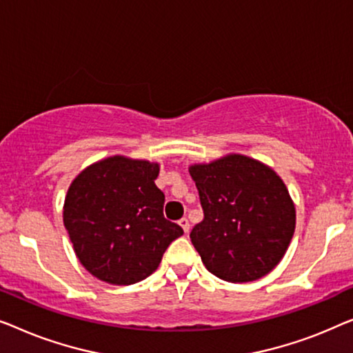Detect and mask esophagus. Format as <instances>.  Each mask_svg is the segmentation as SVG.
Listing matches in <instances>:
<instances>
[{
  "mask_svg": "<svg viewBox=\"0 0 353 353\" xmlns=\"http://www.w3.org/2000/svg\"><path fill=\"white\" fill-rule=\"evenodd\" d=\"M179 225H181L182 228H183V232H188V230H190V224H188V219H187V217H182V219L181 221H179Z\"/></svg>",
  "mask_w": 353,
  "mask_h": 353,
  "instance_id": "1",
  "label": "esophagus"
}]
</instances>
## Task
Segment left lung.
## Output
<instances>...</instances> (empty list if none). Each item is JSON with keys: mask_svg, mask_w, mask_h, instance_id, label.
Wrapping results in <instances>:
<instances>
[{"mask_svg": "<svg viewBox=\"0 0 353 353\" xmlns=\"http://www.w3.org/2000/svg\"><path fill=\"white\" fill-rule=\"evenodd\" d=\"M188 172L205 212L190 238L206 269L230 283L270 274L296 228L294 201L283 179L265 163L240 153L195 163Z\"/></svg>", "mask_w": 353, "mask_h": 353, "instance_id": "obj_1", "label": "left lung"}]
</instances>
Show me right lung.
I'll return each mask as SVG.
<instances>
[{
  "instance_id": "right-lung-1",
  "label": "right lung",
  "mask_w": 353,
  "mask_h": 353,
  "mask_svg": "<svg viewBox=\"0 0 353 353\" xmlns=\"http://www.w3.org/2000/svg\"><path fill=\"white\" fill-rule=\"evenodd\" d=\"M158 174V163L115 155L84 168L68 187L63 225L81 265L101 281L145 280L183 233L163 216Z\"/></svg>"
}]
</instances>
